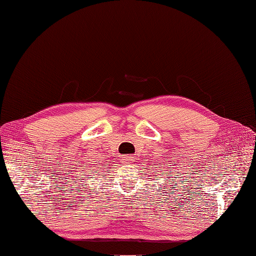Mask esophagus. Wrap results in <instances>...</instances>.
Returning <instances> with one entry per match:
<instances>
[{"instance_id":"esophagus-1","label":"esophagus","mask_w":256,"mask_h":256,"mask_svg":"<svg viewBox=\"0 0 256 256\" xmlns=\"http://www.w3.org/2000/svg\"><path fill=\"white\" fill-rule=\"evenodd\" d=\"M134 157H132V156H124V157H122V162H124V164H132V162H134Z\"/></svg>"}]
</instances>
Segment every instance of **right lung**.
<instances>
[{"mask_svg": "<svg viewBox=\"0 0 256 256\" xmlns=\"http://www.w3.org/2000/svg\"><path fill=\"white\" fill-rule=\"evenodd\" d=\"M92 178H94V177H92Z\"/></svg>", "mask_w": 256, "mask_h": 256, "instance_id": "right-lung-1", "label": "right lung"}]
</instances>
